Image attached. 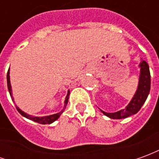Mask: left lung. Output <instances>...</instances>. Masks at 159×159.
<instances>
[{
    "mask_svg": "<svg viewBox=\"0 0 159 159\" xmlns=\"http://www.w3.org/2000/svg\"><path fill=\"white\" fill-rule=\"evenodd\" d=\"M140 68V77H139V84L134 95L132 98L129 105L125 107V109L118 111L117 112H106L102 111V113L105 114L110 118L112 119H122L130 117L134 114H136L141 107L143 106L145 101L147 99V96L149 94L151 89V75L149 70V66L145 60H142L139 65Z\"/></svg>",
    "mask_w": 159,
    "mask_h": 159,
    "instance_id": "1",
    "label": "left lung"
}]
</instances>
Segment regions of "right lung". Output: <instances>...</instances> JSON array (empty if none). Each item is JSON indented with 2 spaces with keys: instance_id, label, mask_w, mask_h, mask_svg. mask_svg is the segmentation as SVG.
<instances>
[{
  "instance_id": "obj_1",
  "label": "right lung",
  "mask_w": 159,
  "mask_h": 159,
  "mask_svg": "<svg viewBox=\"0 0 159 159\" xmlns=\"http://www.w3.org/2000/svg\"><path fill=\"white\" fill-rule=\"evenodd\" d=\"M9 73L10 71H7V88H8V91L10 95H11V98L12 100H13V97H12V88H11V83H10V76H9ZM69 95H70V90H68V93H67V95L66 97V100H65V107H64V109H63L61 111H59L58 113L56 114H52V115H50V116H45V117H34V116H31V115H29V114L25 113V111H23L22 110H20L19 107H16L17 110L19 111V113L22 115L23 117H26L30 120H32L34 122H36V123H41V124H50V123H53L54 121L58 119L60 115L63 113V111H65L66 107V105L68 103V100H69Z\"/></svg>"
}]
</instances>
